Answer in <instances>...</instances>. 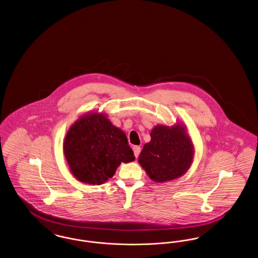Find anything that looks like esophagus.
I'll return each mask as SVG.
<instances>
[{
	"mask_svg": "<svg viewBox=\"0 0 258 258\" xmlns=\"http://www.w3.org/2000/svg\"><path fill=\"white\" fill-rule=\"evenodd\" d=\"M134 153H135V158H137L138 156H139V154H140V151H141V148L139 147V146H134Z\"/></svg>",
	"mask_w": 258,
	"mask_h": 258,
	"instance_id": "obj_1",
	"label": "esophagus"
}]
</instances>
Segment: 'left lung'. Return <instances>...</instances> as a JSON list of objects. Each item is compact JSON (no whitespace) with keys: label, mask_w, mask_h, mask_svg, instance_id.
Wrapping results in <instances>:
<instances>
[{"label":"left lung","mask_w":258,"mask_h":258,"mask_svg":"<svg viewBox=\"0 0 258 258\" xmlns=\"http://www.w3.org/2000/svg\"><path fill=\"white\" fill-rule=\"evenodd\" d=\"M150 135L151 141L138 157L149 178L156 183H164L182 177L195 158V146L185 124H157Z\"/></svg>","instance_id":"left-lung-1"}]
</instances>
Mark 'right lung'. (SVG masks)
Returning a JSON list of instances; mask_svg holds the SVG:
<instances>
[{
    "label": "right lung",
    "instance_id": "right-lung-1",
    "mask_svg": "<svg viewBox=\"0 0 258 258\" xmlns=\"http://www.w3.org/2000/svg\"><path fill=\"white\" fill-rule=\"evenodd\" d=\"M63 155L74 177L93 185L108 181L122 162L135 160L125 134L98 111L88 112L71 125Z\"/></svg>",
    "mask_w": 258,
    "mask_h": 258
}]
</instances>
